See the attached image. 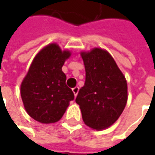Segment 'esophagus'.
Returning <instances> with one entry per match:
<instances>
[{
	"label": "esophagus",
	"mask_w": 155,
	"mask_h": 155,
	"mask_svg": "<svg viewBox=\"0 0 155 155\" xmlns=\"http://www.w3.org/2000/svg\"><path fill=\"white\" fill-rule=\"evenodd\" d=\"M72 91H73V93H74V96H77V94H78V92H79V87H74L72 89Z\"/></svg>",
	"instance_id": "1"
}]
</instances>
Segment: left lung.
Wrapping results in <instances>:
<instances>
[{"label": "left lung", "instance_id": "1", "mask_svg": "<svg viewBox=\"0 0 155 155\" xmlns=\"http://www.w3.org/2000/svg\"><path fill=\"white\" fill-rule=\"evenodd\" d=\"M81 55L85 69V83L75 102L87 126L105 130L115 123L126 105V79L106 50L95 47L81 51Z\"/></svg>", "mask_w": 155, "mask_h": 155}]
</instances>
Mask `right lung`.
<instances>
[{
    "mask_svg": "<svg viewBox=\"0 0 155 155\" xmlns=\"http://www.w3.org/2000/svg\"><path fill=\"white\" fill-rule=\"evenodd\" d=\"M71 52L56 43L45 45L36 54L21 84V96L27 114L42 124L61 120L74 93L65 84L62 66Z\"/></svg>",
    "mask_w": 155,
    "mask_h": 155,
    "instance_id": "add662e5",
    "label": "right lung"
}]
</instances>
